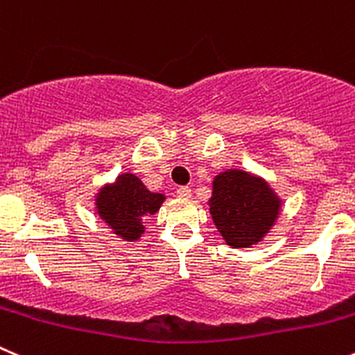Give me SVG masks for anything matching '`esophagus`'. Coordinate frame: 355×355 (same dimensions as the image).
Wrapping results in <instances>:
<instances>
[{
	"instance_id": "1",
	"label": "esophagus",
	"mask_w": 355,
	"mask_h": 355,
	"mask_svg": "<svg viewBox=\"0 0 355 355\" xmlns=\"http://www.w3.org/2000/svg\"><path fill=\"white\" fill-rule=\"evenodd\" d=\"M175 193H178V197H181V198H190L191 197V188L190 187H180Z\"/></svg>"
}]
</instances>
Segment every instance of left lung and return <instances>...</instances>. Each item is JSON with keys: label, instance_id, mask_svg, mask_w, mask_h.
I'll use <instances>...</instances> for the list:
<instances>
[{"label": "left lung", "instance_id": "8db88e82", "mask_svg": "<svg viewBox=\"0 0 355 355\" xmlns=\"http://www.w3.org/2000/svg\"><path fill=\"white\" fill-rule=\"evenodd\" d=\"M216 228L232 248L258 244L279 216L281 200L268 184L244 171L216 175L209 200Z\"/></svg>", "mask_w": 355, "mask_h": 355}]
</instances>
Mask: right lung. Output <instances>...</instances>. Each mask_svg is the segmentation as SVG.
I'll return each mask as SVG.
<instances>
[{
  "mask_svg": "<svg viewBox=\"0 0 355 355\" xmlns=\"http://www.w3.org/2000/svg\"><path fill=\"white\" fill-rule=\"evenodd\" d=\"M165 197L151 193L139 178L134 174H121L113 184H107L96 198L101 219L113 228L125 241H137L144 232L143 219L160 209Z\"/></svg>",
  "mask_w": 355,
  "mask_h": 355,
  "instance_id": "add662e5",
  "label": "right lung"
}]
</instances>
